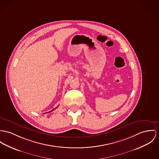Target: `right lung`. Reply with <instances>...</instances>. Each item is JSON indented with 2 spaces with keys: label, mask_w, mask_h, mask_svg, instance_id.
Returning a JSON list of instances; mask_svg holds the SVG:
<instances>
[{
  "label": "right lung",
  "mask_w": 159,
  "mask_h": 159,
  "mask_svg": "<svg viewBox=\"0 0 159 159\" xmlns=\"http://www.w3.org/2000/svg\"><path fill=\"white\" fill-rule=\"evenodd\" d=\"M56 108H57V107H56ZM55 110V108H54V109H53V110H51V111H49V112H51V111H53V110Z\"/></svg>",
  "instance_id": "add662e5"
}]
</instances>
